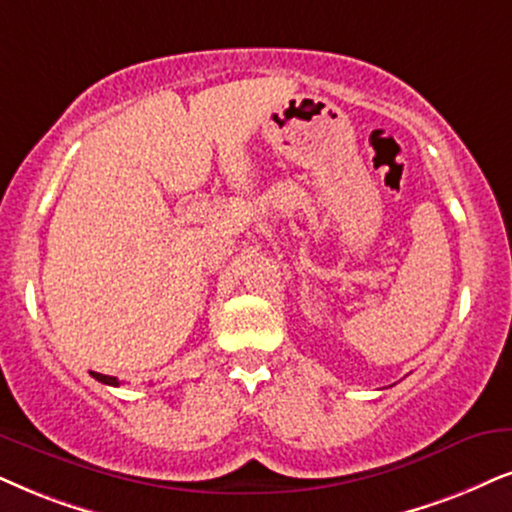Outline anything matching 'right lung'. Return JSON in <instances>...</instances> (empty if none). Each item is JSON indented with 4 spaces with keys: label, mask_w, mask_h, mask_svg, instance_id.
I'll list each match as a JSON object with an SVG mask.
<instances>
[{
    "label": "right lung",
    "mask_w": 512,
    "mask_h": 512,
    "mask_svg": "<svg viewBox=\"0 0 512 512\" xmlns=\"http://www.w3.org/2000/svg\"><path fill=\"white\" fill-rule=\"evenodd\" d=\"M92 378H96V380H99V383H103V385H113V387L120 385L118 378H113V375H103V373H94V371H92Z\"/></svg>",
    "instance_id": "1"
}]
</instances>
